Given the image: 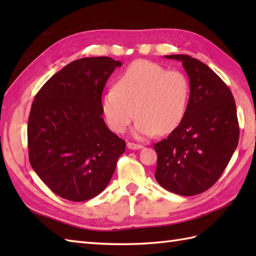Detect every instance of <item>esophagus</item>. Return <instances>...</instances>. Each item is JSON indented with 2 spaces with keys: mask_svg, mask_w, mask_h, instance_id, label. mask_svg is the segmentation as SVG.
Wrapping results in <instances>:
<instances>
[{
  "mask_svg": "<svg viewBox=\"0 0 256 256\" xmlns=\"http://www.w3.org/2000/svg\"><path fill=\"white\" fill-rule=\"evenodd\" d=\"M126 146H128V148H130V150H140V148H143V145L135 144V143H132V142H128L126 144Z\"/></svg>",
  "mask_w": 256,
  "mask_h": 256,
  "instance_id": "obj_1",
  "label": "esophagus"
}]
</instances>
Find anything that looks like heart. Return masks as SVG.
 I'll list each match as a JSON object with an SVG mask.
<instances>
[{
	"mask_svg": "<svg viewBox=\"0 0 256 256\" xmlns=\"http://www.w3.org/2000/svg\"><path fill=\"white\" fill-rule=\"evenodd\" d=\"M189 96L184 72L140 59L130 64L114 88L102 96L101 108L112 131L123 133L136 116L134 135L150 138L175 131L186 116Z\"/></svg>",
	"mask_w": 256,
	"mask_h": 256,
	"instance_id": "b5f03b06",
	"label": "heart"
}]
</instances>
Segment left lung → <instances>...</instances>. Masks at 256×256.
<instances>
[{"label": "left lung", "mask_w": 256, "mask_h": 256, "mask_svg": "<svg viewBox=\"0 0 256 256\" xmlns=\"http://www.w3.org/2000/svg\"><path fill=\"white\" fill-rule=\"evenodd\" d=\"M182 64L190 84L189 106L180 125L154 145L155 178L180 196L206 192L218 180L238 143L236 106L230 89L206 64L170 55Z\"/></svg>", "instance_id": "left-lung-1"}]
</instances>
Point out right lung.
<instances>
[{
	"instance_id": "obj_1",
	"label": "right lung",
	"mask_w": 256,
	"mask_h": 256,
	"mask_svg": "<svg viewBox=\"0 0 256 256\" xmlns=\"http://www.w3.org/2000/svg\"><path fill=\"white\" fill-rule=\"evenodd\" d=\"M121 66L110 57L77 59L35 96L27 128L30 162L59 197L86 201L111 180L125 142L102 118L101 96L106 80Z\"/></svg>"
}]
</instances>
